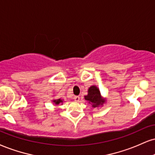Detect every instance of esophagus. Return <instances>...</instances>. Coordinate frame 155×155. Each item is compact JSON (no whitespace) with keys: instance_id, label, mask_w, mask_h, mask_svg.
Instances as JSON below:
<instances>
[{"instance_id":"1","label":"esophagus","mask_w":155,"mask_h":155,"mask_svg":"<svg viewBox=\"0 0 155 155\" xmlns=\"http://www.w3.org/2000/svg\"><path fill=\"white\" fill-rule=\"evenodd\" d=\"M74 101L75 102H79V100H80V97H79V96H75L74 97Z\"/></svg>"}]
</instances>
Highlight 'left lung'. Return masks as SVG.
Masks as SVG:
<instances>
[{
	"label": "left lung",
	"instance_id": "obj_1",
	"mask_svg": "<svg viewBox=\"0 0 155 155\" xmlns=\"http://www.w3.org/2000/svg\"><path fill=\"white\" fill-rule=\"evenodd\" d=\"M84 99L89 104H92L93 107H98L105 103V99L102 98L100 89L96 86H91L88 89V94L84 96Z\"/></svg>",
	"mask_w": 155,
	"mask_h": 155
}]
</instances>
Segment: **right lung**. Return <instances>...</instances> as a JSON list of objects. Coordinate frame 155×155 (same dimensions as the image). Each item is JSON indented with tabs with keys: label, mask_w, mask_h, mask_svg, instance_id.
I'll return each instance as SVG.
<instances>
[{
	"label": "right lung",
	"mask_w": 155,
	"mask_h": 155,
	"mask_svg": "<svg viewBox=\"0 0 155 155\" xmlns=\"http://www.w3.org/2000/svg\"><path fill=\"white\" fill-rule=\"evenodd\" d=\"M53 102L55 104V105H59V104H62L63 103V100H61V99H58V100H53Z\"/></svg>",
	"instance_id": "add662e5"
}]
</instances>
